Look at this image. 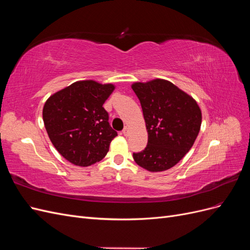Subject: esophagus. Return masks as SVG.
<instances>
[{
	"instance_id": "34e87169",
	"label": "esophagus",
	"mask_w": 250,
	"mask_h": 250,
	"mask_svg": "<svg viewBox=\"0 0 250 250\" xmlns=\"http://www.w3.org/2000/svg\"><path fill=\"white\" fill-rule=\"evenodd\" d=\"M128 133H129V128H128L127 126H125L124 129H123V134L125 135V137H127Z\"/></svg>"
}]
</instances>
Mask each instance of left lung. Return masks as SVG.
Segmentation results:
<instances>
[{"instance_id": "obj_1", "label": "left lung", "mask_w": 250, "mask_h": 250, "mask_svg": "<svg viewBox=\"0 0 250 250\" xmlns=\"http://www.w3.org/2000/svg\"><path fill=\"white\" fill-rule=\"evenodd\" d=\"M139 98L148 132L146 148L133 160L150 172L174 167L188 152L201 126V110L172 82L154 79L131 85Z\"/></svg>"}]
</instances>
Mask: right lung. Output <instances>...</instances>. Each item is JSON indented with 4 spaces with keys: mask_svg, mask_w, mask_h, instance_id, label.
<instances>
[{
    "mask_svg": "<svg viewBox=\"0 0 250 250\" xmlns=\"http://www.w3.org/2000/svg\"><path fill=\"white\" fill-rule=\"evenodd\" d=\"M115 89L94 80L74 82L52 95L42 119L49 138L66 161L80 167L100 162L118 133L108 123L103 104Z\"/></svg>",
    "mask_w": 250,
    "mask_h": 250,
    "instance_id": "1",
    "label": "right lung"
}]
</instances>
